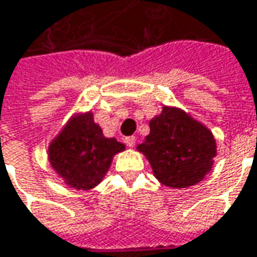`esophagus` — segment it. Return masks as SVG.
<instances>
[{"label": "esophagus", "mask_w": 257, "mask_h": 257, "mask_svg": "<svg viewBox=\"0 0 257 257\" xmlns=\"http://www.w3.org/2000/svg\"><path fill=\"white\" fill-rule=\"evenodd\" d=\"M125 144H126V146H129V148H134V146H135V144H137V138L126 137L125 138Z\"/></svg>", "instance_id": "1"}]
</instances>
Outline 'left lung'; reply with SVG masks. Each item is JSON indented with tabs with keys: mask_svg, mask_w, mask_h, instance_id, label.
Listing matches in <instances>:
<instances>
[{
	"mask_svg": "<svg viewBox=\"0 0 257 257\" xmlns=\"http://www.w3.org/2000/svg\"><path fill=\"white\" fill-rule=\"evenodd\" d=\"M151 132L138 145L162 185L173 189L199 183L212 169L216 142L212 132L186 112L164 106L149 122Z\"/></svg>",
	"mask_w": 257,
	"mask_h": 257,
	"instance_id": "obj_1",
	"label": "left lung"
}]
</instances>
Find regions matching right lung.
Segmentation results:
<instances>
[{
	"label": "right lung",
	"instance_id": "obj_1",
	"mask_svg": "<svg viewBox=\"0 0 257 257\" xmlns=\"http://www.w3.org/2000/svg\"><path fill=\"white\" fill-rule=\"evenodd\" d=\"M125 151L115 138H105L91 112L69 120L48 148L51 166L68 186L89 190L103 179L112 158Z\"/></svg>",
	"mask_w": 257,
	"mask_h": 257
}]
</instances>
